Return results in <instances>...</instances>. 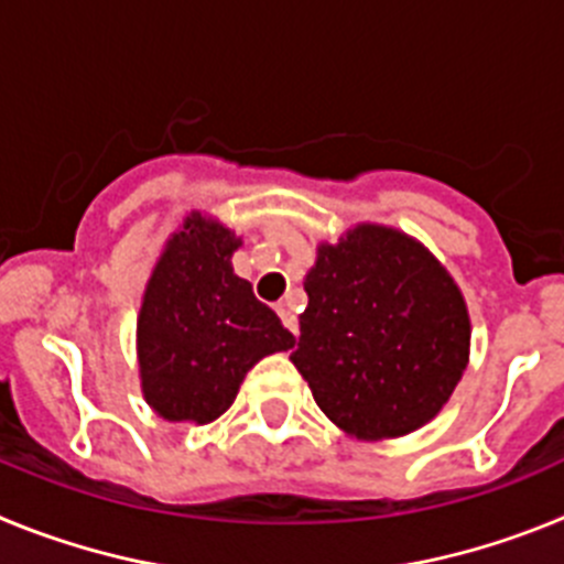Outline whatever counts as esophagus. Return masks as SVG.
I'll return each mask as SVG.
<instances>
[{"mask_svg": "<svg viewBox=\"0 0 564 564\" xmlns=\"http://www.w3.org/2000/svg\"><path fill=\"white\" fill-rule=\"evenodd\" d=\"M276 313H279V318H282V325H285L288 330H291L293 336H296V333H299V318H296V313H293L291 302H282V305L276 307Z\"/></svg>", "mask_w": 564, "mask_h": 564, "instance_id": "esophagus-1", "label": "esophagus"}]
</instances>
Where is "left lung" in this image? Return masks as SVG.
<instances>
[{"instance_id":"obj_1","label":"left lung","mask_w":564,"mask_h":564,"mask_svg":"<svg viewBox=\"0 0 564 564\" xmlns=\"http://www.w3.org/2000/svg\"><path fill=\"white\" fill-rule=\"evenodd\" d=\"M305 291L291 361L338 430L401 437L443 410L468 364L471 322L430 248L361 223L318 246Z\"/></svg>"}]
</instances>
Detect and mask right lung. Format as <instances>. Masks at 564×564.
<instances>
[{
  "label": "right lung",
  "instance_id": "add662e5",
  "mask_svg": "<svg viewBox=\"0 0 564 564\" xmlns=\"http://www.w3.org/2000/svg\"><path fill=\"white\" fill-rule=\"evenodd\" d=\"M239 246L231 228L192 212L149 276L138 367L143 398L163 421H217L259 358L293 347V333L234 273Z\"/></svg>",
  "mask_w": 564,
  "mask_h": 564
}]
</instances>
